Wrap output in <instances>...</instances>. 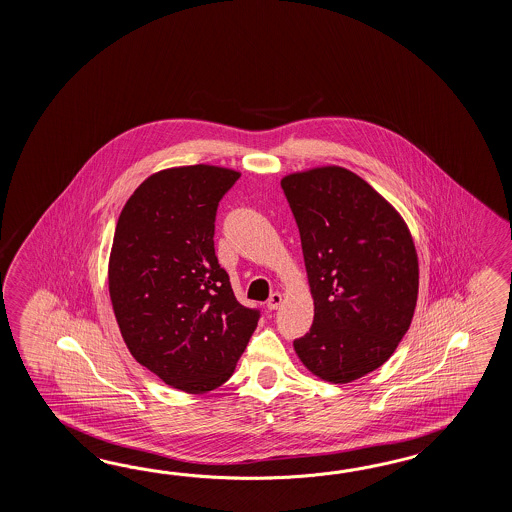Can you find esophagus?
I'll use <instances>...</instances> for the list:
<instances>
[{
	"label": "esophagus",
	"mask_w": 512,
	"mask_h": 512,
	"mask_svg": "<svg viewBox=\"0 0 512 512\" xmlns=\"http://www.w3.org/2000/svg\"><path fill=\"white\" fill-rule=\"evenodd\" d=\"M280 305H282V294L272 293L269 302H267V309H269V311H276Z\"/></svg>",
	"instance_id": "34e87169"
}]
</instances>
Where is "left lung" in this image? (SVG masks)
Listing matches in <instances>:
<instances>
[{
	"instance_id": "1",
	"label": "left lung",
	"mask_w": 512,
	"mask_h": 512,
	"mask_svg": "<svg viewBox=\"0 0 512 512\" xmlns=\"http://www.w3.org/2000/svg\"><path fill=\"white\" fill-rule=\"evenodd\" d=\"M315 300L294 351L335 384L377 370L412 324L419 263L397 210L359 175L324 166L282 179Z\"/></svg>"
}]
</instances>
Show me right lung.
I'll return each mask as SVG.
<instances>
[{
    "instance_id": "1",
    "label": "right lung",
    "mask_w": 512,
    "mask_h": 512,
    "mask_svg": "<svg viewBox=\"0 0 512 512\" xmlns=\"http://www.w3.org/2000/svg\"><path fill=\"white\" fill-rule=\"evenodd\" d=\"M240 174L196 164L150 175L120 212L109 296L135 360L186 393L229 381L260 320L214 251L219 201Z\"/></svg>"
}]
</instances>
